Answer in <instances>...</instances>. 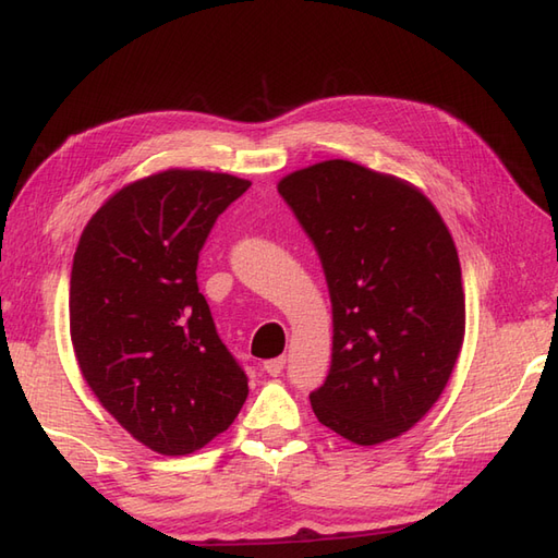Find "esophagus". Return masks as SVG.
Segmentation results:
<instances>
[{
	"label": "esophagus",
	"mask_w": 558,
	"mask_h": 558,
	"mask_svg": "<svg viewBox=\"0 0 558 558\" xmlns=\"http://www.w3.org/2000/svg\"><path fill=\"white\" fill-rule=\"evenodd\" d=\"M282 367H284V359L280 355V359H270L264 363V373L270 377H278L282 373Z\"/></svg>",
	"instance_id": "34e87169"
}]
</instances>
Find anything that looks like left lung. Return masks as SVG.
I'll use <instances>...</instances> for the list:
<instances>
[{"label": "left lung", "mask_w": 558, "mask_h": 558, "mask_svg": "<svg viewBox=\"0 0 558 558\" xmlns=\"http://www.w3.org/2000/svg\"><path fill=\"white\" fill-rule=\"evenodd\" d=\"M316 245L332 302V365L311 408L355 446L410 432L452 375L464 341L452 235L417 185L349 160L282 177Z\"/></svg>", "instance_id": "obj_1"}]
</instances>
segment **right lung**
<instances>
[{
	"instance_id": "obj_1",
	"label": "right lung",
	"mask_w": 558,
	"mask_h": 558,
	"mask_svg": "<svg viewBox=\"0 0 558 558\" xmlns=\"http://www.w3.org/2000/svg\"><path fill=\"white\" fill-rule=\"evenodd\" d=\"M247 179L165 169L126 183L84 226L70 274V339L84 381L160 454H191L233 424L247 377L197 290V254Z\"/></svg>"
}]
</instances>
